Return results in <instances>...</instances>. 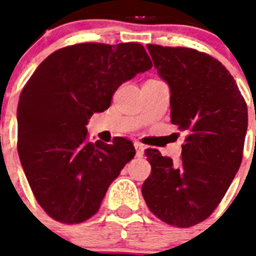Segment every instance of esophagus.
Instances as JSON below:
<instances>
[{"mask_svg":"<svg viewBox=\"0 0 256 256\" xmlns=\"http://www.w3.org/2000/svg\"><path fill=\"white\" fill-rule=\"evenodd\" d=\"M134 148H136V156H138V158H142V156H144V144H140V142H136V144H134Z\"/></svg>","mask_w":256,"mask_h":256,"instance_id":"34e87169","label":"esophagus"}]
</instances>
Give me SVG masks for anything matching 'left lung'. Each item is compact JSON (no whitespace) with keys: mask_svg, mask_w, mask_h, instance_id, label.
Masks as SVG:
<instances>
[{"mask_svg":"<svg viewBox=\"0 0 256 256\" xmlns=\"http://www.w3.org/2000/svg\"><path fill=\"white\" fill-rule=\"evenodd\" d=\"M148 49L170 88L171 124L187 136L178 164L156 148L144 152L152 172L142 195L160 220L191 227L212 214L242 164L247 104L214 57L190 48L148 44Z\"/></svg>","mask_w":256,"mask_h":256,"instance_id":"1","label":"left lung"}]
</instances>
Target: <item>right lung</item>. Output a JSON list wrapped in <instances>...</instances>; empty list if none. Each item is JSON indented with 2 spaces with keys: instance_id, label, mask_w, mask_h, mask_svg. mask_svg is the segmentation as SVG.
<instances>
[{
  "instance_id": "1",
  "label": "right lung",
  "mask_w": 256,
  "mask_h": 256,
  "mask_svg": "<svg viewBox=\"0 0 256 256\" xmlns=\"http://www.w3.org/2000/svg\"><path fill=\"white\" fill-rule=\"evenodd\" d=\"M152 68L140 44L86 42L50 54L26 82L17 108L18 156L49 216L74 224L100 210L136 148L122 136L112 144L88 142L86 124L108 108L124 82Z\"/></svg>"
}]
</instances>
